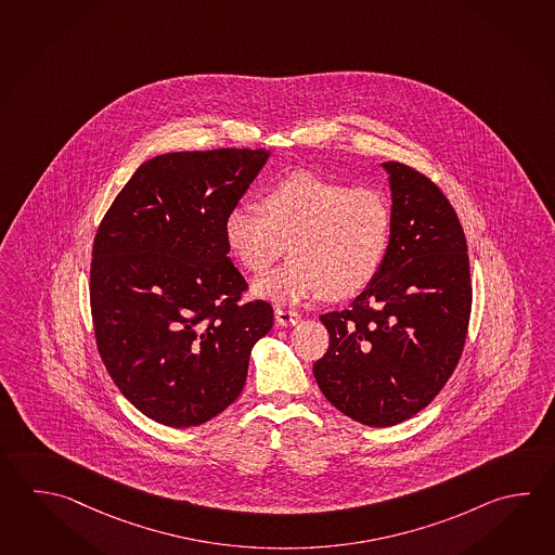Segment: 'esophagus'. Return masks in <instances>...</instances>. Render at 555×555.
Here are the masks:
<instances>
[{
    "label": "esophagus",
    "mask_w": 555,
    "mask_h": 555,
    "mask_svg": "<svg viewBox=\"0 0 555 555\" xmlns=\"http://www.w3.org/2000/svg\"><path fill=\"white\" fill-rule=\"evenodd\" d=\"M274 317H276V324L279 326H295L300 322V314L295 310H284V308H276L274 310Z\"/></svg>",
    "instance_id": "esophagus-1"
}]
</instances>
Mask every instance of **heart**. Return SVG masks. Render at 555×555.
<instances>
[{"label": "heart", "mask_w": 555, "mask_h": 555, "mask_svg": "<svg viewBox=\"0 0 555 555\" xmlns=\"http://www.w3.org/2000/svg\"><path fill=\"white\" fill-rule=\"evenodd\" d=\"M227 247L255 276L283 259L293 260L255 293L296 305L326 295H362L384 267L391 241V209L372 188L293 171L260 193L259 209L241 205L223 223Z\"/></svg>", "instance_id": "b5f03b06"}]
</instances>
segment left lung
Here are the masks:
<instances>
[{
    "mask_svg": "<svg viewBox=\"0 0 555 555\" xmlns=\"http://www.w3.org/2000/svg\"><path fill=\"white\" fill-rule=\"evenodd\" d=\"M391 241L384 267L353 305L322 314L330 346L314 377L334 408L391 427L439 396L461 360L473 283L453 205L425 173L387 162Z\"/></svg>",
    "mask_w": 555,
    "mask_h": 555,
    "instance_id": "left-lung-1",
    "label": "left lung"
}]
</instances>
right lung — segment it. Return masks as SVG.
Segmentation results:
<instances>
[{"instance_id":"add662e5","label":"right lung","mask_w":555,"mask_h":555,"mask_svg":"<svg viewBox=\"0 0 555 555\" xmlns=\"http://www.w3.org/2000/svg\"><path fill=\"white\" fill-rule=\"evenodd\" d=\"M269 158L217 147L147 159L116 195L92 243L96 348L120 393L168 427L229 408L247 379L272 306L245 302L223 223Z\"/></svg>"}]
</instances>
